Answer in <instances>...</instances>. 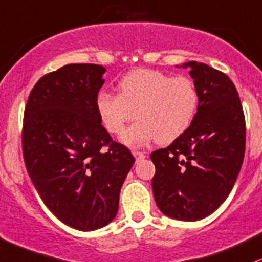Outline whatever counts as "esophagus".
I'll list each match as a JSON object with an SVG mask.
<instances>
[{
    "instance_id": "34e87169",
    "label": "esophagus",
    "mask_w": 262,
    "mask_h": 262,
    "mask_svg": "<svg viewBox=\"0 0 262 262\" xmlns=\"http://www.w3.org/2000/svg\"><path fill=\"white\" fill-rule=\"evenodd\" d=\"M132 155L136 157V160H142V159H145V157H146L145 152H141V151H137V150L132 151Z\"/></svg>"
}]
</instances>
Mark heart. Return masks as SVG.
Returning a JSON list of instances; mask_svg holds the SVG:
<instances>
[{
  "label": "heart",
  "mask_w": 262,
  "mask_h": 262,
  "mask_svg": "<svg viewBox=\"0 0 262 262\" xmlns=\"http://www.w3.org/2000/svg\"><path fill=\"white\" fill-rule=\"evenodd\" d=\"M120 94L98 92L96 107L103 126L121 135L126 125L139 117L123 135V142L142 146L157 140L170 143L186 132L199 111L200 94L193 80L157 70L139 69L121 78Z\"/></svg>",
  "instance_id": "obj_1"
}]
</instances>
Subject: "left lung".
<instances>
[{
	"mask_svg": "<svg viewBox=\"0 0 262 262\" xmlns=\"http://www.w3.org/2000/svg\"><path fill=\"white\" fill-rule=\"evenodd\" d=\"M190 67L200 94L191 127L166 148L154 151L152 191L161 212L181 221L212 213L231 192L244 161L246 126L229 76L196 61Z\"/></svg>",
	"mask_w": 262,
	"mask_h": 262,
	"instance_id": "8db88e82",
	"label": "left lung"
}]
</instances>
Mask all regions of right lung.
I'll return each instance as SVG.
<instances>
[{
    "instance_id": "add662e5",
    "label": "right lung",
    "mask_w": 262,
    "mask_h": 262,
    "mask_svg": "<svg viewBox=\"0 0 262 262\" xmlns=\"http://www.w3.org/2000/svg\"><path fill=\"white\" fill-rule=\"evenodd\" d=\"M105 71L66 64L42 76L25 107L22 151L31 180L53 215L81 231L114 220L135 162L101 123L96 97Z\"/></svg>"
}]
</instances>
